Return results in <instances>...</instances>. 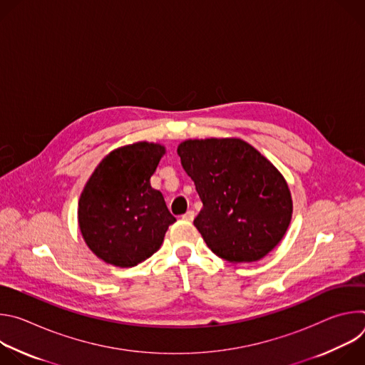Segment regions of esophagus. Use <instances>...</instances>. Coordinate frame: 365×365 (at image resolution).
Masks as SVG:
<instances>
[{
  "instance_id": "34e87169",
  "label": "esophagus",
  "mask_w": 365,
  "mask_h": 365,
  "mask_svg": "<svg viewBox=\"0 0 365 365\" xmlns=\"http://www.w3.org/2000/svg\"><path fill=\"white\" fill-rule=\"evenodd\" d=\"M193 218H195V212L193 211H187L186 214L182 215V220H185V221H193Z\"/></svg>"
}]
</instances>
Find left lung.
Instances as JSON below:
<instances>
[{
  "mask_svg": "<svg viewBox=\"0 0 365 365\" xmlns=\"http://www.w3.org/2000/svg\"><path fill=\"white\" fill-rule=\"evenodd\" d=\"M203 203L193 224L206 245L230 263H252L283 238L292 196L280 172L240 138L186 140L178 147Z\"/></svg>",
  "mask_w": 365,
  "mask_h": 365,
  "instance_id": "left-lung-1",
  "label": "left lung"
}]
</instances>
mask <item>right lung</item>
<instances>
[{
	"label": "right lung",
	"instance_id": "obj_1",
	"mask_svg": "<svg viewBox=\"0 0 365 365\" xmlns=\"http://www.w3.org/2000/svg\"><path fill=\"white\" fill-rule=\"evenodd\" d=\"M165 147L135 143L98 165L79 199L78 221L92 252L117 267H134L158 251L176 218L151 187Z\"/></svg>",
	"mask_w": 365,
	"mask_h": 365
}]
</instances>
